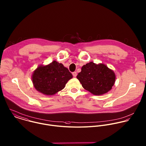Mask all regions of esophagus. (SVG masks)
Returning a JSON list of instances; mask_svg holds the SVG:
<instances>
[{"mask_svg": "<svg viewBox=\"0 0 146 146\" xmlns=\"http://www.w3.org/2000/svg\"><path fill=\"white\" fill-rule=\"evenodd\" d=\"M72 74L74 77H76L77 76V72H74L72 73Z\"/></svg>", "mask_w": 146, "mask_h": 146, "instance_id": "obj_1", "label": "esophagus"}]
</instances>
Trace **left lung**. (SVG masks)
Wrapping results in <instances>:
<instances>
[{
	"label": "left lung",
	"mask_w": 146,
	"mask_h": 146,
	"mask_svg": "<svg viewBox=\"0 0 146 146\" xmlns=\"http://www.w3.org/2000/svg\"><path fill=\"white\" fill-rule=\"evenodd\" d=\"M77 78L85 90L94 95H101L111 90L116 76L106 65L90 62L82 67Z\"/></svg>",
	"instance_id": "8db88e82"
}]
</instances>
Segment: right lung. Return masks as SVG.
<instances>
[{
  "instance_id": "right-lung-1",
  "label": "right lung",
  "mask_w": 146,
  "mask_h": 146,
  "mask_svg": "<svg viewBox=\"0 0 146 146\" xmlns=\"http://www.w3.org/2000/svg\"><path fill=\"white\" fill-rule=\"evenodd\" d=\"M73 76L61 63L53 61L47 65H40L33 72L32 81L35 88L46 95H52L65 88Z\"/></svg>"
}]
</instances>
